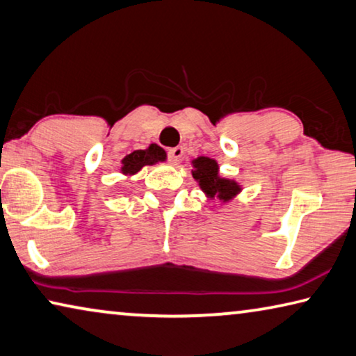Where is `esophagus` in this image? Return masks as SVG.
<instances>
[{
    "label": "esophagus",
    "instance_id": "obj_1",
    "mask_svg": "<svg viewBox=\"0 0 356 356\" xmlns=\"http://www.w3.org/2000/svg\"><path fill=\"white\" fill-rule=\"evenodd\" d=\"M184 155V149L182 147H174L168 152V156H169V161H171V165H177L180 161V158Z\"/></svg>",
    "mask_w": 356,
    "mask_h": 356
}]
</instances>
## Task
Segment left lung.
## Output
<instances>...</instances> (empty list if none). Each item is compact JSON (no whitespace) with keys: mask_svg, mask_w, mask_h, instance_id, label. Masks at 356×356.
I'll list each match as a JSON object with an SVG mask.
<instances>
[{"mask_svg":"<svg viewBox=\"0 0 356 356\" xmlns=\"http://www.w3.org/2000/svg\"><path fill=\"white\" fill-rule=\"evenodd\" d=\"M191 176L209 200H218L222 204H227L242 191V185L238 180L220 176V166L213 158L198 156L191 160Z\"/></svg>","mask_w":356,"mask_h":356,"instance_id":"8db88e82","label":"left lung"}]
</instances>
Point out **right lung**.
Masks as SVG:
<instances>
[{
	"instance_id": "obj_1",
	"label": "right lung",
	"mask_w": 356,
	"mask_h": 356,
	"mask_svg": "<svg viewBox=\"0 0 356 356\" xmlns=\"http://www.w3.org/2000/svg\"><path fill=\"white\" fill-rule=\"evenodd\" d=\"M166 161V152L160 145L150 144L144 150H134L131 154L122 158L120 172L125 177H131L138 174L144 166H154L156 163Z\"/></svg>"
}]
</instances>
